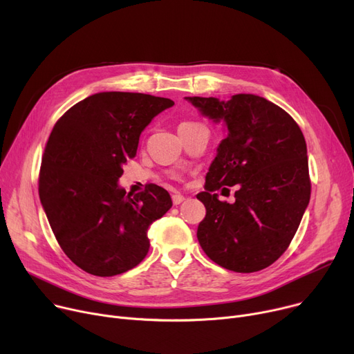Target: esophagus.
I'll use <instances>...</instances> for the list:
<instances>
[{
  "label": "esophagus",
  "instance_id": "34e87169",
  "mask_svg": "<svg viewBox=\"0 0 354 354\" xmlns=\"http://www.w3.org/2000/svg\"><path fill=\"white\" fill-rule=\"evenodd\" d=\"M172 201H174V205H179V203H182L185 201V198L180 194H174L172 195Z\"/></svg>",
  "mask_w": 354,
  "mask_h": 354
}]
</instances>
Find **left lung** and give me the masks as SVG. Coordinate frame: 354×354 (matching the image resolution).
I'll list each match as a JSON object with an SVG mask.
<instances>
[{
    "instance_id": "left-lung-1",
    "label": "left lung",
    "mask_w": 354,
    "mask_h": 354,
    "mask_svg": "<svg viewBox=\"0 0 354 354\" xmlns=\"http://www.w3.org/2000/svg\"><path fill=\"white\" fill-rule=\"evenodd\" d=\"M185 99L227 132L207 174V191L196 195L207 209L198 225L199 244L227 270L267 268L288 248L308 207L311 187L301 130L286 110L250 93L227 102ZM234 184V204L212 194Z\"/></svg>"
}]
</instances>
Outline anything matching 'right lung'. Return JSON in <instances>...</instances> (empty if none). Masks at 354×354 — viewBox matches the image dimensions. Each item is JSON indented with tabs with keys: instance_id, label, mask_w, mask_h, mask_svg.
Listing matches in <instances>:
<instances>
[{
	"instance_id": "add662e5",
	"label": "right lung",
	"mask_w": 354,
	"mask_h": 354,
	"mask_svg": "<svg viewBox=\"0 0 354 354\" xmlns=\"http://www.w3.org/2000/svg\"><path fill=\"white\" fill-rule=\"evenodd\" d=\"M174 104L143 93L102 91L54 124L40 201L62 250L86 272L113 277L136 267L149 251V225L171 209V195L158 185L133 195L119 178L146 126Z\"/></svg>"
}]
</instances>
